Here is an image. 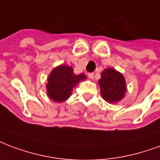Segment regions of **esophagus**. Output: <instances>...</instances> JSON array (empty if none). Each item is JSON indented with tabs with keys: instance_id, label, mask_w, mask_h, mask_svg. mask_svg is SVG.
Here are the masks:
<instances>
[{
	"instance_id": "34e87169",
	"label": "esophagus",
	"mask_w": 160,
	"mask_h": 160,
	"mask_svg": "<svg viewBox=\"0 0 160 160\" xmlns=\"http://www.w3.org/2000/svg\"><path fill=\"white\" fill-rule=\"evenodd\" d=\"M88 77H89L90 79H93V78H94V74H93V73H89V74H88Z\"/></svg>"
}]
</instances>
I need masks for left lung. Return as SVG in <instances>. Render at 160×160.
Listing matches in <instances>:
<instances>
[{"mask_svg": "<svg viewBox=\"0 0 160 160\" xmlns=\"http://www.w3.org/2000/svg\"><path fill=\"white\" fill-rule=\"evenodd\" d=\"M98 84L102 97L109 103H116L125 97L126 92L125 79L119 71L112 68L104 69Z\"/></svg>", "mask_w": 160, "mask_h": 160, "instance_id": "obj_1", "label": "left lung"}]
</instances>
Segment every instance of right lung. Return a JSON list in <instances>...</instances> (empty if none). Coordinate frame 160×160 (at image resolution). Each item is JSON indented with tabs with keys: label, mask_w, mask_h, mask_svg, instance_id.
<instances>
[{
	"label": "right lung",
	"mask_w": 160,
	"mask_h": 160,
	"mask_svg": "<svg viewBox=\"0 0 160 160\" xmlns=\"http://www.w3.org/2000/svg\"><path fill=\"white\" fill-rule=\"evenodd\" d=\"M86 79V75L84 74H74L72 67L67 65L58 66L53 68L47 78V95L54 102L66 101L72 94L73 88Z\"/></svg>",
	"instance_id": "1"
}]
</instances>
